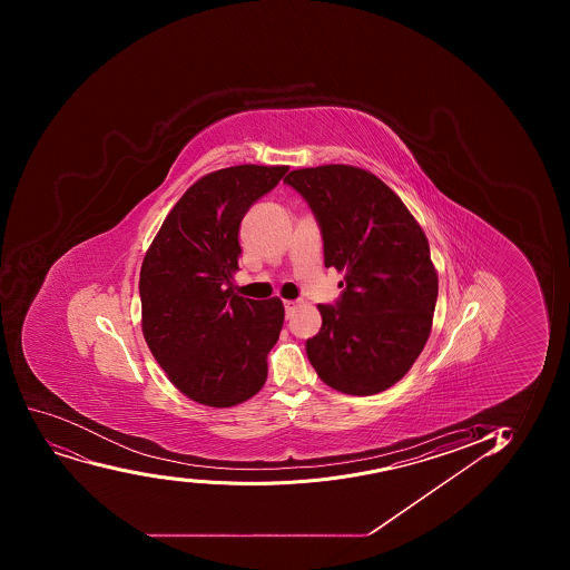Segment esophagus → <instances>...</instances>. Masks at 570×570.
<instances>
[{
    "mask_svg": "<svg viewBox=\"0 0 570 570\" xmlns=\"http://www.w3.org/2000/svg\"><path fill=\"white\" fill-rule=\"evenodd\" d=\"M295 306H297V301H284V311H286V317H289L292 314H294Z\"/></svg>",
    "mask_w": 570,
    "mask_h": 570,
    "instance_id": "esophagus-1",
    "label": "esophagus"
}]
</instances>
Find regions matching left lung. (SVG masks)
<instances>
[{
	"label": "left lung",
	"mask_w": 570,
	"mask_h": 570,
	"mask_svg": "<svg viewBox=\"0 0 570 570\" xmlns=\"http://www.w3.org/2000/svg\"><path fill=\"white\" fill-rule=\"evenodd\" d=\"M284 184L311 206L325 267L344 271L338 299L317 305L322 328L306 355L323 383L372 395L397 383L422 353L439 297L428 237L377 176L323 165L292 170Z\"/></svg>",
	"instance_id": "1"
}]
</instances>
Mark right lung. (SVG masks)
Returning a JSON list of instances; mask_svg holds the SVG:
<instances>
[{"instance_id":"right-lung-1","label":"right lung","mask_w":570,"mask_h":570,"mask_svg":"<svg viewBox=\"0 0 570 570\" xmlns=\"http://www.w3.org/2000/svg\"><path fill=\"white\" fill-rule=\"evenodd\" d=\"M288 167L237 165L195 181L170 209L142 259V334L181 394L234 406L267 379V353L284 323L282 301L232 292L239 225Z\"/></svg>"}]
</instances>
